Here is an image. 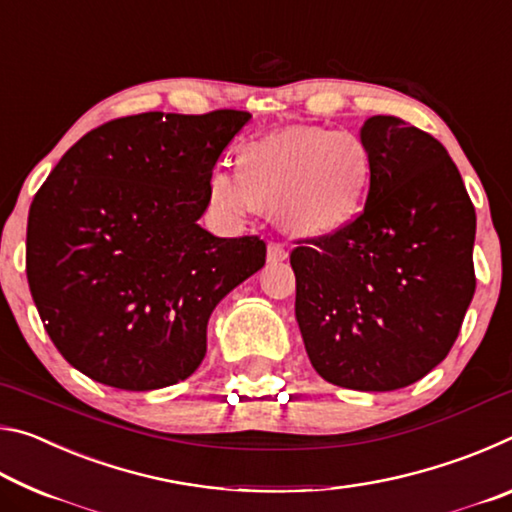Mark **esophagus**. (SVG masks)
<instances>
[{
	"label": "esophagus",
	"instance_id": "1",
	"mask_svg": "<svg viewBox=\"0 0 512 512\" xmlns=\"http://www.w3.org/2000/svg\"><path fill=\"white\" fill-rule=\"evenodd\" d=\"M266 257H268V262H273V264L284 262V259L289 257V250H287V246L280 244V241H271L266 248Z\"/></svg>",
	"mask_w": 512,
	"mask_h": 512
}]
</instances>
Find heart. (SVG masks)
<instances>
[{
  "instance_id": "obj_1",
  "label": "heart",
  "mask_w": 512,
  "mask_h": 512,
  "mask_svg": "<svg viewBox=\"0 0 512 512\" xmlns=\"http://www.w3.org/2000/svg\"><path fill=\"white\" fill-rule=\"evenodd\" d=\"M372 176L375 160L361 135L289 126L241 144L237 173L216 167L207 198L223 214L266 210L291 235L327 237L357 219Z\"/></svg>"
}]
</instances>
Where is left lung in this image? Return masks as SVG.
Wrapping results in <instances>:
<instances>
[{"instance_id":"8db88e82","label":"left lung","mask_w":512,"mask_h":512,"mask_svg":"<svg viewBox=\"0 0 512 512\" xmlns=\"http://www.w3.org/2000/svg\"><path fill=\"white\" fill-rule=\"evenodd\" d=\"M375 160L357 219L291 250L311 366L352 391H395L443 361L474 277L476 214L436 137L391 115L361 128Z\"/></svg>"}]
</instances>
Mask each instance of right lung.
<instances>
[{
	"instance_id": "add662e5",
	"label": "right lung",
	"mask_w": 512,
	"mask_h": 512,
	"mask_svg": "<svg viewBox=\"0 0 512 512\" xmlns=\"http://www.w3.org/2000/svg\"><path fill=\"white\" fill-rule=\"evenodd\" d=\"M246 110L142 115L83 135L38 189L27 280L49 339L76 370L121 391L187 379L219 300L257 273V235L198 225L207 178Z\"/></svg>"
}]
</instances>
